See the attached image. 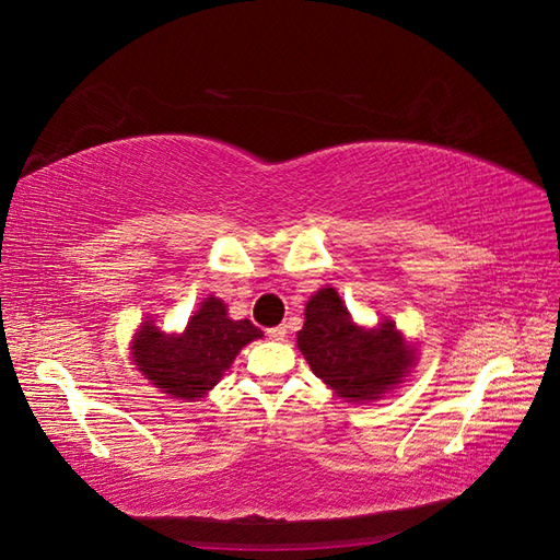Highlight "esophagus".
<instances>
[{"label": "esophagus", "instance_id": "1", "mask_svg": "<svg viewBox=\"0 0 560 560\" xmlns=\"http://www.w3.org/2000/svg\"><path fill=\"white\" fill-rule=\"evenodd\" d=\"M267 336H269L271 341H283L285 327H283V324H279V327H271V329H267Z\"/></svg>", "mask_w": 560, "mask_h": 560}]
</instances>
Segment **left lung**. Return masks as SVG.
Instances as JSON below:
<instances>
[{"mask_svg": "<svg viewBox=\"0 0 560 560\" xmlns=\"http://www.w3.org/2000/svg\"><path fill=\"white\" fill-rule=\"evenodd\" d=\"M298 348L310 370L348 402L382 398L406 380L418 360L392 319L376 329L358 327L331 285L307 301Z\"/></svg>", "mask_w": 560, "mask_h": 560, "instance_id": "8db88e82", "label": "left lung"}]
</instances>
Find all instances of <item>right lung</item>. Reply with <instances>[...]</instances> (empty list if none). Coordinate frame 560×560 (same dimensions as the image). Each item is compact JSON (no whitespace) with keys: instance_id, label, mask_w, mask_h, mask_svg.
Here are the masks:
<instances>
[{"instance_id":"obj_1","label":"right lung","mask_w":560,"mask_h":560,"mask_svg":"<svg viewBox=\"0 0 560 560\" xmlns=\"http://www.w3.org/2000/svg\"><path fill=\"white\" fill-rule=\"evenodd\" d=\"M262 339L250 319H231L226 305L210 295L188 319L184 334H164L142 322L133 336V362L162 394L195 400L224 376L243 346Z\"/></svg>"}]
</instances>
